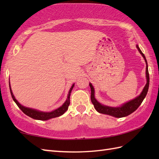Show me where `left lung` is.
<instances>
[{
    "label": "left lung",
    "instance_id": "left-lung-1",
    "mask_svg": "<svg viewBox=\"0 0 159 159\" xmlns=\"http://www.w3.org/2000/svg\"><path fill=\"white\" fill-rule=\"evenodd\" d=\"M137 48L139 50V52L146 61V84L142 92L139 94V96H137L135 98L131 100L128 102L124 103L119 107H109L101 104L95 98V90L94 87L92 85V84L89 83V86L91 88V100L93 104L95 109L100 113L109 115V116H113L115 117H123L129 116L130 114L133 113L134 111L137 109V108L140 106V104L142 103L143 100L146 98L148 88H149V83H150V78H149V72H148V63L146 59V57L143 55V53L141 52L139 46L136 45Z\"/></svg>",
    "mask_w": 159,
    "mask_h": 159
}]
</instances>
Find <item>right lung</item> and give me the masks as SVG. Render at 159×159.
Wrapping results in <instances>:
<instances>
[{"instance_id":"obj_1","label":"right lung","mask_w":159,"mask_h":159,"mask_svg":"<svg viewBox=\"0 0 159 159\" xmlns=\"http://www.w3.org/2000/svg\"><path fill=\"white\" fill-rule=\"evenodd\" d=\"M9 89H10V93H11V95L13 101L16 102V104L18 105V107L20 108L22 112L25 113L26 116H28L29 117L33 118V119L35 120H48L50 119H52V118L54 117H59L61 116L66 112V111L68 109V107L70 105V93L72 90L73 89V87L74 86V83L71 87V88L70 89V91L68 92V94H67V99L65 101L62 106H61L60 107L57 108L55 110H53L52 111H50V112H46V111H41L39 110H37L35 109H32V108H29V107H26L25 106L22 105L21 104H20L18 102V101L16 99V98L14 95L13 94L12 90L11 88V85H10V81H9Z\"/></svg>"}]
</instances>
